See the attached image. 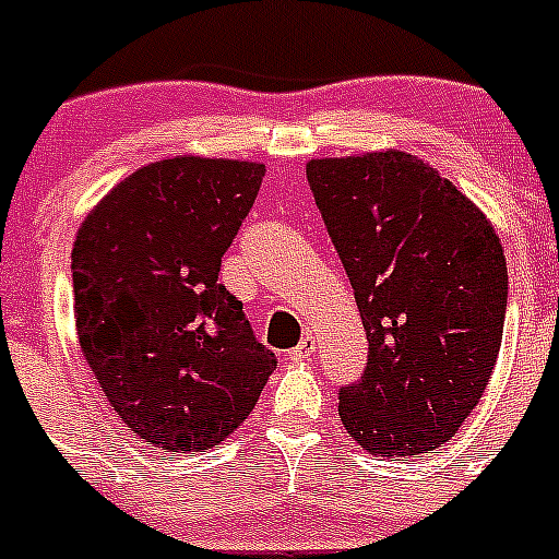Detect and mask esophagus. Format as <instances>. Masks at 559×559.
Listing matches in <instances>:
<instances>
[{
	"label": "esophagus",
	"mask_w": 559,
	"mask_h": 559,
	"mask_svg": "<svg viewBox=\"0 0 559 559\" xmlns=\"http://www.w3.org/2000/svg\"><path fill=\"white\" fill-rule=\"evenodd\" d=\"M314 350H317L314 336H309V333H306V336L300 338V344H297L295 350L289 353V358H292V361H309V358L314 356Z\"/></svg>",
	"instance_id": "1"
}]
</instances>
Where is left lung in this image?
Instances as JSON below:
<instances>
[{
  "label": "left lung",
  "instance_id": "1",
  "mask_svg": "<svg viewBox=\"0 0 559 559\" xmlns=\"http://www.w3.org/2000/svg\"><path fill=\"white\" fill-rule=\"evenodd\" d=\"M311 192L367 331L361 380L338 419L374 457L450 441L491 380L508 309L497 228L450 179L405 151L325 156Z\"/></svg>",
  "mask_w": 559,
  "mask_h": 559
}]
</instances>
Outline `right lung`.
Returning a JSON list of instances; mask_svg holds the SVG:
<instances>
[{
	"instance_id": "1",
	"label": "right lung",
	"mask_w": 559,
	"mask_h": 559,
	"mask_svg": "<svg viewBox=\"0 0 559 559\" xmlns=\"http://www.w3.org/2000/svg\"><path fill=\"white\" fill-rule=\"evenodd\" d=\"M262 162L174 156L115 185L76 231L74 320L118 419L165 452L226 441L278 367L217 284Z\"/></svg>"
}]
</instances>
